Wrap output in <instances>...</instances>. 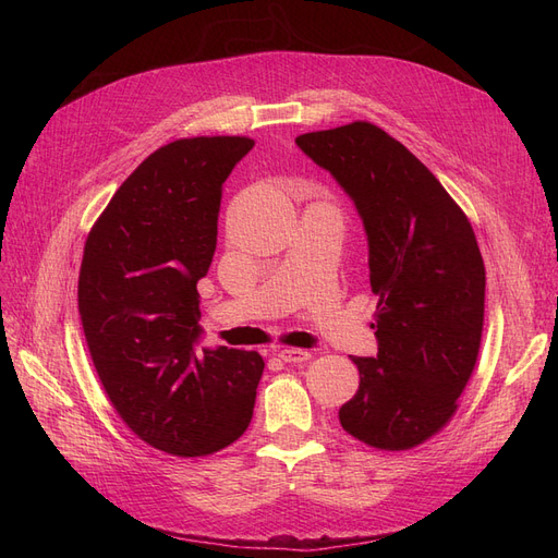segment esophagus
Instances as JSON below:
<instances>
[{"instance_id": "esophagus-1", "label": "esophagus", "mask_w": 558, "mask_h": 558, "mask_svg": "<svg viewBox=\"0 0 558 558\" xmlns=\"http://www.w3.org/2000/svg\"><path fill=\"white\" fill-rule=\"evenodd\" d=\"M279 359L283 361V363H305V361H310L312 359V351H307V349H281L279 351Z\"/></svg>"}]
</instances>
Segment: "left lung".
<instances>
[{"label": "left lung", "mask_w": 558, "mask_h": 558, "mask_svg": "<svg viewBox=\"0 0 558 558\" xmlns=\"http://www.w3.org/2000/svg\"><path fill=\"white\" fill-rule=\"evenodd\" d=\"M295 144L356 205L379 298V351L351 359L361 381L340 424L369 447L412 449L453 416L477 363L486 272L475 232L428 167L373 123L307 132Z\"/></svg>", "instance_id": "1"}]
</instances>
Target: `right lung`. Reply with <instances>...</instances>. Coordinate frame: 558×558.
<instances>
[{"instance_id": "obj_1", "label": "right lung", "mask_w": 558, "mask_h": 558, "mask_svg": "<svg viewBox=\"0 0 558 558\" xmlns=\"http://www.w3.org/2000/svg\"><path fill=\"white\" fill-rule=\"evenodd\" d=\"M248 137L154 150L93 226L78 314L97 377L128 428L174 456H207L248 428L258 351L202 349L197 281L216 251L223 183Z\"/></svg>"}]
</instances>
